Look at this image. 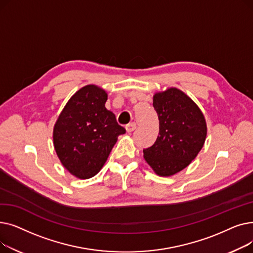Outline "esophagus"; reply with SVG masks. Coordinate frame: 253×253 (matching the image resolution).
Listing matches in <instances>:
<instances>
[{"label":"esophagus","instance_id":"34e87169","mask_svg":"<svg viewBox=\"0 0 253 253\" xmlns=\"http://www.w3.org/2000/svg\"><path fill=\"white\" fill-rule=\"evenodd\" d=\"M135 129H136V123L135 122H131L128 125H126L127 132H132V131H134Z\"/></svg>","mask_w":253,"mask_h":253}]
</instances>
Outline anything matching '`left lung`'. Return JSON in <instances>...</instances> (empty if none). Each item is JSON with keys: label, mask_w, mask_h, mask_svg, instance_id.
Returning <instances> with one entry per match:
<instances>
[{"label": "left lung", "mask_w": 253, "mask_h": 253, "mask_svg": "<svg viewBox=\"0 0 253 253\" xmlns=\"http://www.w3.org/2000/svg\"><path fill=\"white\" fill-rule=\"evenodd\" d=\"M153 106L159 135L143 150V157L158 175L170 176L187 167L203 148L206 122L196 103L176 88L156 93Z\"/></svg>", "instance_id": "left-lung-1"}]
</instances>
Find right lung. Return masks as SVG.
I'll list each match as a JSON object with an SVG mask.
<instances>
[{
  "instance_id": "right-lung-1",
  "label": "right lung",
  "mask_w": 253,
  "mask_h": 253,
  "mask_svg": "<svg viewBox=\"0 0 253 253\" xmlns=\"http://www.w3.org/2000/svg\"><path fill=\"white\" fill-rule=\"evenodd\" d=\"M108 94L95 85L75 93L64 106L53 130V141L62 165L79 178L97 174L118 136L126 130L105 109Z\"/></svg>"
}]
</instances>
